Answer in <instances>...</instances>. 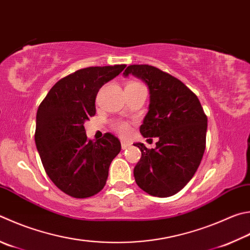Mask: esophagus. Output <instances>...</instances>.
Instances as JSON below:
<instances>
[{"mask_svg": "<svg viewBox=\"0 0 250 250\" xmlns=\"http://www.w3.org/2000/svg\"><path fill=\"white\" fill-rule=\"evenodd\" d=\"M130 145H131V144L126 143V142H121V147H122V149H126V148H129V147H130Z\"/></svg>", "mask_w": 250, "mask_h": 250, "instance_id": "1", "label": "esophagus"}]
</instances>
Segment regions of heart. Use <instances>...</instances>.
Wrapping results in <instances>:
<instances>
[{
  "instance_id": "b5f03b06",
  "label": "heart",
  "mask_w": 250,
  "mask_h": 250,
  "mask_svg": "<svg viewBox=\"0 0 250 250\" xmlns=\"http://www.w3.org/2000/svg\"><path fill=\"white\" fill-rule=\"evenodd\" d=\"M112 128L118 134L121 135V137H126V135H129L130 132H131L130 125L125 121H120L119 120V121L113 122Z\"/></svg>"
}]
</instances>
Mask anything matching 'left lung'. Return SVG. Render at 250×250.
<instances>
[{
	"label": "left lung",
	"instance_id": "left-lung-1",
	"mask_svg": "<svg viewBox=\"0 0 250 250\" xmlns=\"http://www.w3.org/2000/svg\"><path fill=\"white\" fill-rule=\"evenodd\" d=\"M149 89L148 112L140 126L144 138H158L155 148L135 143L141 156L133 174L143 191L154 197L174 196L187 185L200 165L208 118L200 102L183 82L148 64L129 65Z\"/></svg>",
	"mask_w": 250,
	"mask_h": 250
}]
</instances>
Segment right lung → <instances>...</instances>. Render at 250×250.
<instances>
[{
  "mask_svg": "<svg viewBox=\"0 0 250 250\" xmlns=\"http://www.w3.org/2000/svg\"><path fill=\"white\" fill-rule=\"evenodd\" d=\"M125 64L89 66L52 86L39 105L35 142L43 168L57 187L73 198L95 196L105 187L113 158L121 149L111 133L93 142L84 122L95 116L99 88L125 70Z\"/></svg>",
  "mask_w": 250,
  "mask_h": 250,
  "instance_id": "add662e5",
  "label": "right lung"
}]
</instances>
